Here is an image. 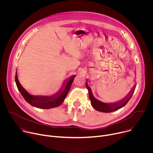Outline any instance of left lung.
Segmentation results:
<instances>
[{
	"label": "left lung",
	"instance_id": "1",
	"mask_svg": "<svg viewBox=\"0 0 153 153\" xmlns=\"http://www.w3.org/2000/svg\"><path fill=\"white\" fill-rule=\"evenodd\" d=\"M86 88L88 90L89 97H90L91 105L97 111H100V112H103V113H111V112L118 110L119 109L123 107L128 103V102L131 99V96H133V93L134 91V89L132 90H133L132 93L130 94L129 97H128L129 96H127V97H125V99L122 100L119 102H117V103H116L114 104H107V103L102 102L94 97V96L92 94L91 89L90 88V87L88 85V84H87V82L86 83Z\"/></svg>",
	"mask_w": 153,
	"mask_h": 153
}]
</instances>
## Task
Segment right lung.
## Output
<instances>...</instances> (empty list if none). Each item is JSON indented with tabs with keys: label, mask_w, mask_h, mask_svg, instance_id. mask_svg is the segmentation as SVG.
Instances as JSON below:
<instances>
[{
	"label": "right lung",
	"mask_w": 153,
	"mask_h": 153,
	"mask_svg": "<svg viewBox=\"0 0 153 153\" xmlns=\"http://www.w3.org/2000/svg\"><path fill=\"white\" fill-rule=\"evenodd\" d=\"M74 77L75 76H73L70 79L66 85V87H65V88L64 89L63 92H61L60 91L56 94L50 97L33 96L28 94L19 82L17 79V71L16 73L15 76V81L19 91L20 92L21 94L22 95V96L24 97L25 100L28 103L37 108L43 109H50L59 106L62 103V102L64 101L65 97H66L68 93V91L70 89V87L71 86V84L73 82Z\"/></svg>",
	"instance_id": "right-lung-1"
}]
</instances>
